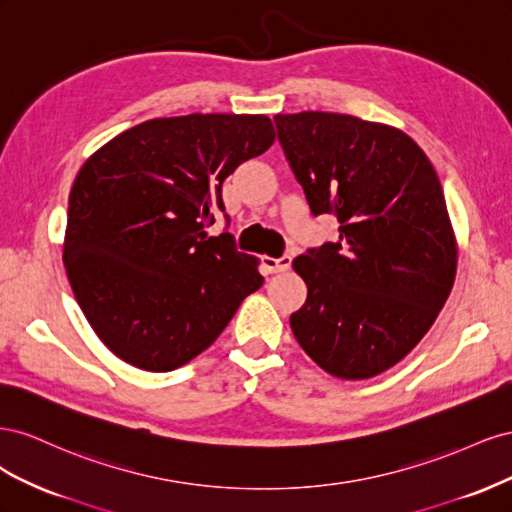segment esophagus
Masks as SVG:
<instances>
[{"label": "esophagus", "mask_w": 512, "mask_h": 512, "mask_svg": "<svg viewBox=\"0 0 512 512\" xmlns=\"http://www.w3.org/2000/svg\"><path fill=\"white\" fill-rule=\"evenodd\" d=\"M290 262H292L290 254H284L282 258L265 256V258H262V267H265L267 273H284V271L290 269Z\"/></svg>", "instance_id": "esophagus-1"}]
</instances>
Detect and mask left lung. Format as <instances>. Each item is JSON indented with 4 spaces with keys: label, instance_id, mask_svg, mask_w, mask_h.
I'll list each match as a JSON object with an SVG mask.
<instances>
[{
    "label": "left lung",
    "instance_id": "8db88e82",
    "mask_svg": "<svg viewBox=\"0 0 512 512\" xmlns=\"http://www.w3.org/2000/svg\"><path fill=\"white\" fill-rule=\"evenodd\" d=\"M277 138L314 215L339 241L292 260L307 286L290 316L299 346L342 380L397 365L438 318L457 239L436 168L399 128L342 113L275 115Z\"/></svg>",
    "mask_w": 512,
    "mask_h": 512
}]
</instances>
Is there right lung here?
Listing matches in <instances>:
<instances>
[{"instance_id":"1","label":"right lung","mask_w":512,"mask_h":512,"mask_svg":"<svg viewBox=\"0 0 512 512\" xmlns=\"http://www.w3.org/2000/svg\"><path fill=\"white\" fill-rule=\"evenodd\" d=\"M275 141L267 115L192 113L138 123L81 166L70 190L64 267L102 344L145 371L207 350L265 277L228 232L222 183Z\"/></svg>"}]
</instances>
